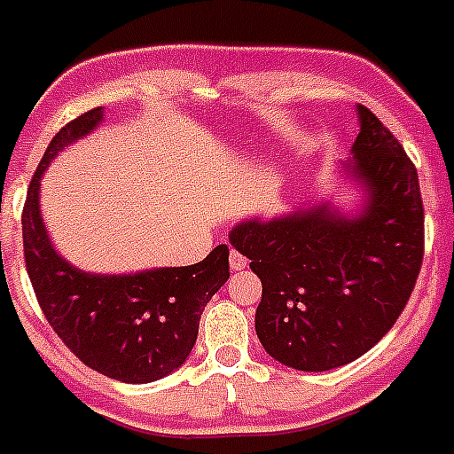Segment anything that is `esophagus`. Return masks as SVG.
Segmentation results:
<instances>
[{"label": "esophagus", "mask_w": 454, "mask_h": 454, "mask_svg": "<svg viewBox=\"0 0 454 454\" xmlns=\"http://www.w3.org/2000/svg\"><path fill=\"white\" fill-rule=\"evenodd\" d=\"M228 259H231V268H233V270H245L247 263H249L247 256H242L238 249H231V256H228Z\"/></svg>", "instance_id": "34e87169"}]
</instances>
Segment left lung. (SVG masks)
I'll return each instance as SVG.
<instances>
[{
    "label": "left lung",
    "instance_id": "1",
    "mask_svg": "<svg viewBox=\"0 0 454 454\" xmlns=\"http://www.w3.org/2000/svg\"><path fill=\"white\" fill-rule=\"evenodd\" d=\"M356 112L361 130L348 168L366 191L359 215L317 205L242 221L228 235L263 285L261 345L296 371H329L366 355L399 319L422 268L418 169L371 109Z\"/></svg>",
    "mask_w": 454,
    "mask_h": 454
}]
</instances>
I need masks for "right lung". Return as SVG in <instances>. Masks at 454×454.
Segmentation results:
<instances>
[{
	"label": "right lung",
	"mask_w": 454,
	"mask_h": 454,
	"mask_svg": "<svg viewBox=\"0 0 454 454\" xmlns=\"http://www.w3.org/2000/svg\"><path fill=\"white\" fill-rule=\"evenodd\" d=\"M99 121L102 106H95L48 144L25 198V268L43 317L74 355L106 378L144 385L191 355L205 305L231 278L228 247L219 245L200 263L137 275H90L58 256L39 215V182L51 158Z\"/></svg>",
	"instance_id": "1"
}]
</instances>
